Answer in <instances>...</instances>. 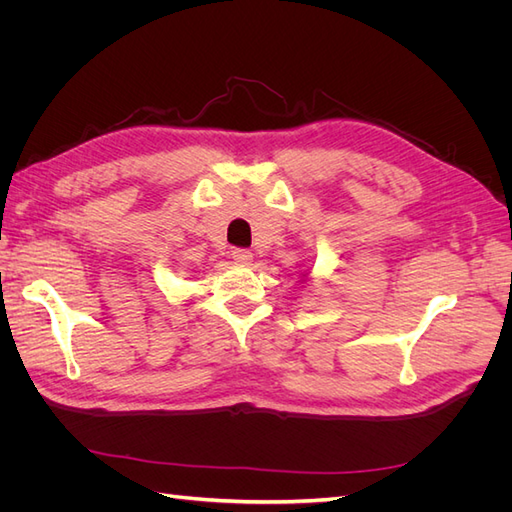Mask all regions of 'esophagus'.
Wrapping results in <instances>:
<instances>
[{
  "label": "esophagus",
  "instance_id": "34e87169",
  "mask_svg": "<svg viewBox=\"0 0 512 512\" xmlns=\"http://www.w3.org/2000/svg\"><path fill=\"white\" fill-rule=\"evenodd\" d=\"M232 260H235L237 265H250L254 256H252L250 250H235V252H232Z\"/></svg>",
  "mask_w": 512,
  "mask_h": 512
}]
</instances>
